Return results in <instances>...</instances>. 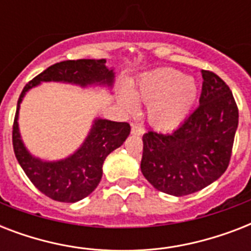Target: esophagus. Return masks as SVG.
I'll return each mask as SVG.
<instances>
[{"instance_id": "obj_1", "label": "esophagus", "mask_w": 251, "mask_h": 251, "mask_svg": "<svg viewBox=\"0 0 251 251\" xmlns=\"http://www.w3.org/2000/svg\"><path fill=\"white\" fill-rule=\"evenodd\" d=\"M143 133H145V129L141 125H138V124L131 125V134H134V135H141Z\"/></svg>"}]
</instances>
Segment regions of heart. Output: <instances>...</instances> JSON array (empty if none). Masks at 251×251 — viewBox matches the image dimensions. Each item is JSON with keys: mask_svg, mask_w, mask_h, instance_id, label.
<instances>
[{"mask_svg": "<svg viewBox=\"0 0 251 251\" xmlns=\"http://www.w3.org/2000/svg\"><path fill=\"white\" fill-rule=\"evenodd\" d=\"M197 96L198 87L191 76L175 69H160L142 76L131 94H122L121 101L129 112L137 109L134 97L149 104L150 122L159 129H172L187 117Z\"/></svg>", "mask_w": 251, "mask_h": 251, "instance_id": "1", "label": "heart"}]
</instances>
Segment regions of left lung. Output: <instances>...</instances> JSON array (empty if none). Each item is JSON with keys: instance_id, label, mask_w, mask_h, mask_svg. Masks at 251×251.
Masks as SVG:
<instances>
[{"instance_id": "1", "label": "left lung", "mask_w": 251, "mask_h": 251, "mask_svg": "<svg viewBox=\"0 0 251 251\" xmlns=\"http://www.w3.org/2000/svg\"><path fill=\"white\" fill-rule=\"evenodd\" d=\"M199 106L171 134L143 135L141 171L159 191L182 197L208 186L229 165L238 108L215 73L202 70Z\"/></svg>"}]
</instances>
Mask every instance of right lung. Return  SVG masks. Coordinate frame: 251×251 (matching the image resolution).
<instances>
[{"instance_id":"right-lung-1","label":"right lung","mask_w":251,"mask_h":251,"mask_svg":"<svg viewBox=\"0 0 251 251\" xmlns=\"http://www.w3.org/2000/svg\"><path fill=\"white\" fill-rule=\"evenodd\" d=\"M102 60H68L49 66L25 84L18 99L17 113L13 125V147L18 163L29 181L49 198L57 202L74 203L86 198L100 182L102 164L112 151L118 149L130 134L127 122L95 120L83 145L64 160L43 161L33 157L23 145L18 127L19 106L25 92L40 82H64L79 84L112 86L113 70L105 66Z\"/></svg>"}]
</instances>
